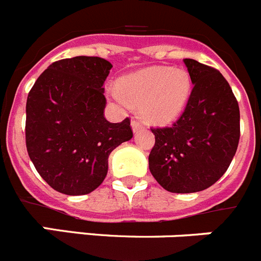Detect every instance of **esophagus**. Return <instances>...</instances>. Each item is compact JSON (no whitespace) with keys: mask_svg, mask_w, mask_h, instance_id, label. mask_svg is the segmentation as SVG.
Wrapping results in <instances>:
<instances>
[{"mask_svg":"<svg viewBox=\"0 0 261 261\" xmlns=\"http://www.w3.org/2000/svg\"><path fill=\"white\" fill-rule=\"evenodd\" d=\"M131 127H133L134 133H138V131L142 130L143 125H142V123H140L139 121H136V119H133V121H131Z\"/></svg>","mask_w":261,"mask_h":261,"instance_id":"esophagus-1","label":"esophagus"}]
</instances>
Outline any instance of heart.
I'll return each mask as SVG.
<instances>
[{"label":"heart","instance_id":"1","mask_svg":"<svg viewBox=\"0 0 261 261\" xmlns=\"http://www.w3.org/2000/svg\"><path fill=\"white\" fill-rule=\"evenodd\" d=\"M117 102L138 107L145 121L165 125L177 118L191 93V78L187 71L171 67H148L127 75L118 87H109Z\"/></svg>","mask_w":261,"mask_h":261}]
</instances>
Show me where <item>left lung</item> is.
<instances>
[{
  "label": "left lung",
  "mask_w": 261,
  "mask_h": 261,
  "mask_svg": "<svg viewBox=\"0 0 261 261\" xmlns=\"http://www.w3.org/2000/svg\"><path fill=\"white\" fill-rule=\"evenodd\" d=\"M192 84L182 116L170 127H152L154 145L148 161L166 190L189 194L208 189L224 175L241 135L239 107L218 70L183 60Z\"/></svg>",
  "instance_id": "obj_1"
}]
</instances>
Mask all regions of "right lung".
Listing matches in <instances>:
<instances>
[{
    "instance_id": "obj_1",
    "label": "right lung",
    "mask_w": 261,
    "mask_h": 261,
    "mask_svg": "<svg viewBox=\"0 0 261 261\" xmlns=\"http://www.w3.org/2000/svg\"><path fill=\"white\" fill-rule=\"evenodd\" d=\"M112 63L79 56L56 61L40 75L27 97L28 156L51 189L86 195L108 173V157L133 138L130 118L110 123L104 117V82Z\"/></svg>"
}]
</instances>
